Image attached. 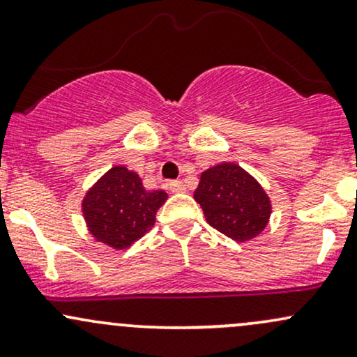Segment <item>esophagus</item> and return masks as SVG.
Wrapping results in <instances>:
<instances>
[{
    "instance_id": "34e87169",
    "label": "esophagus",
    "mask_w": 357,
    "mask_h": 357,
    "mask_svg": "<svg viewBox=\"0 0 357 357\" xmlns=\"http://www.w3.org/2000/svg\"><path fill=\"white\" fill-rule=\"evenodd\" d=\"M169 190L173 192H184L186 191V186H184L183 181H171Z\"/></svg>"
}]
</instances>
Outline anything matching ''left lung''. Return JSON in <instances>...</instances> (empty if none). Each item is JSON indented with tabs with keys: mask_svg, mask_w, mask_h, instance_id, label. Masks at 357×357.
<instances>
[{
	"mask_svg": "<svg viewBox=\"0 0 357 357\" xmlns=\"http://www.w3.org/2000/svg\"><path fill=\"white\" fill-rule=\"evenodd\" d=\"M195 199L210 227L235 241L260 235L272 215V203L261 184L235 162L203 171Z\"/></svg>",
	"mask_w": 357,
	"mask_h": 357,
	"instance_id": "left-lung-1",
	"label": "left lung"
}]
</instances>
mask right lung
Wrapping results in <instances>:
<instances>
[{"label": "right lung", "mask_w": 357, "mask_h": 357, "mask_svg": "<svg viewBox=\"0 0 357 357\" xmlns=\"http://www.w3.org/2000/svg\"><path fill=\"white\" fill-rule=\"evenodd\" d=\"M166 199V191H147L137 173L114 166L85 192L82 213L93 238L124 250L154 227L155 213Z\"/></svg>", "instance_id": "1"}]
</instances>
